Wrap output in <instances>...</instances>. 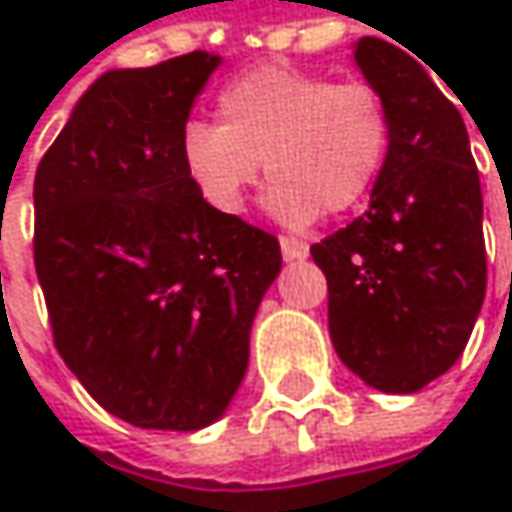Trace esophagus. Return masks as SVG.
<instances>
[{
	"label": "esophagus",
	"instance_id": "obj_1",
	"mask_svg": "<svg viewBox=\"0 0 512 512\" xmlns=\"http://www.w3.org/2000/svg\"><path fill=\"white\" fill-rule=\"evenodd\" d=\"M281 255L284 260H305L308 257V243L296 240V237H281Z\"/></svg>",
	"mask_w": 512,
	"mask_h": 512
}]
</instances>
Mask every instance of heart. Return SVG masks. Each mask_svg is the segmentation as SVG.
Wrapping results in <instances>:
<instances>
[{"label":"heart","mask_w":512,"mask_h":512,"mask_svg":"<svg viewBox=\"0 0 512 512\" xmlns=\"http://www.w3.org/2000/svg\"><path fill=\"white\" fill-rule=\"evenodd\" d=\"M388 151L391 115L370 82H335L287 64L228 82L219 124L189 121L180 139L186 174L225 216L246 213L266 162L269 213L290 228L317 222L323 210H356Z\"/></svg>","instance_id":"1"}]
</instances>
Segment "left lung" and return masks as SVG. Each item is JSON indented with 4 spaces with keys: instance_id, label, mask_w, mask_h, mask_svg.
Here are the masks:
<instances>
[{
    "instance_id": "8db88e82",
    "label": "left lung",
    "mask_w": 512,
    "mask_h": 512,
    "mask_svg": "<svg viewBox=\"0 0 512 512\" xmlns=\"http://www.w3.org/2000/svg\"><path fill=\"white\" fill-rule=\"evenodd\" d=\"M353 58L388 106L391 151L364 216L311 257L338 358L370 388L415 394L462 356L486 296L480 177L457 103L415 55L361 38Z\"/></svg>"
}]
</instances>
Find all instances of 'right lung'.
<instances>
[{
	"mask_svg": "<svg viewBox=\"0 0 512 512\" xmlns=\"http://www.w3.org/2000/svg\"><path fill=\"white\" fill-rule=\"evenodd\" d=\"M222 64L195 50L103 73L35 174V269L85 391L142 430L219 421L246 367L278 240L204 201L180 139Z\"/></svg>",
	"mask_w": 512,
	"mask_h": 512,
	"instance_id": "right-lung-1",
	"label": "right lung"
}]
</instances>
